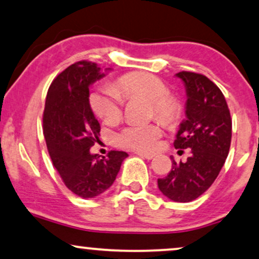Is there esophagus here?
Wrapping results in <instances>:
<instances>
[{"label":"esophagus","mask_w":259,"mask_h":259,"mask_svg":"<svg viewBox=\"0 0 259 259\" xmlns=\"http://www.w3.org/2000/svg\"><path fill=\"white\" fill-rule=\"evenodd\" d=\"M137 155H138L139 157L145 158V159H152V158L155 157V155H152V154H143V152H137Z\"/></svg>","instance_id":"esophagus-1"}]
</instances>
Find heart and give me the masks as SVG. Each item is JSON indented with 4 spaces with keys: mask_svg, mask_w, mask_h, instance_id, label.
I'll list each match as a JSON object with an SVG mask.
<instances>
[{
    "mask_svg": "<svg viewBox=\"0 0 259 259\" xmlns=\"http://www.w3.org/2000/svg\"><path fill=\"white\" fill-rule=\"evenodd\" d=\"M123 100H145L150 103V116L170 124L180 115V104L168 86L157 76L143 72L124 74L115 81L114 88L102 86L90 96V107L96 116L107 123H115L122 115ZM162 130L158 123L130 124L116 136L117 144L140 152H151L157 148Z\"/></svg>",
    "mask_w": 259,
    "mask_h": 259,
    "instance_id": "obj_1",
    "label": "heart"
}]
</instances>
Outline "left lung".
Wrapping results in <instances>:
<instances>
[{"mask_svg": "<svg viewBox=\"0 0 259 259\" xmlns=\"http://www.w3.org/2000/svg\"><path fill=\"white\" fill-rule=\"evenodd\" d=\"M186 86V120L174 140L175 149H191L186 162L173 168L158 188L174 202L194 200L211 186L225 164L232 140V119L222 91L205 75L179 72Z\"/></svg>", "mask_w": 259, "mask_h": 259, "instance_id": "8db88e82", "label": "left lung"}]
</instances>
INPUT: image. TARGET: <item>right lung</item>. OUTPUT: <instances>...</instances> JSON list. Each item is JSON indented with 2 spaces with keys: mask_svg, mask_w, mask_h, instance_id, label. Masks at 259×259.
I'll return each instance as SVG.
<instances>
[{
  "mask_svg": "<svg viewBox=\"0 0 259 259\" xmlns=\"http://www.w3.org/2000/svg\"><path fill=\"white\" fill-rule=\"evenodd\" d=\"M102 76L97 63H73L53 80L44 107L43 133L50 158L63 184L81 198L105 192L128 156L115 150L107 157L90 154L101 126L91 110L89 86Z\"/></svg>",
  "mask_w": 259,
  "mask_h": 259,
  "instance_id": "add662e5",
  "label": "right lung"
}]
</instances>
